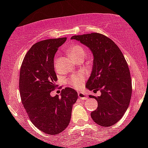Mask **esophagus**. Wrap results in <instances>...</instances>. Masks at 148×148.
Here are the masks:
<instances>
[{
  "label": "esophagus",
  "instance_id": "34e87169",
  "mask_svg": "<svg viewBox=\"0 0 148 148\" xmlns=\"http://www.w3.org/2000/svg\"><path fill=\"white\" fill-rule=\"evenodd\" d=\"M78 97L79 98L82 99H87V95L86 94L82 93V92H78Z\"/></svg>",
  "mask_w": 148,
  "mask_h": 148
}]
</instances>
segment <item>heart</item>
Listing matches in <instances>:
<instances>
[{
	"instance_id": "heart-1",
	"label": "heart",
	"mask_w": 148,
	"mask_h": 148,
	"mask_svg": "<svg viewBox=\"0 0 148 148\" xmlns=\"http://www.w3.org/2000/svg\"><path fill=\"white\" fill-rule=\"evenodd\" d=\"M70 56L73 59L75 60L78 58H84L85 56L84 49L80 45H74L70 47L68 50ZM85 80V77L83 74H77V75L73 76L69 79V86L75 88V89H79L83 85L84 82Z\"/></svg>"
}]
</instances>
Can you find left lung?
Wrapping results in <instances>:
<instances>
[{"mask_svg": "<svg viewBox=\"0 0 148 148\" xmlns=\"http://www.w3.org/2000/svg\"><path fill=\"white\" fill-rule=\"evenodd\" d=\"M71 39L86 46L93 54L92 73L86 88L94 92L99 90L101 95H89L98 102L91 117L100 126H112L122 118L130 102L132 82L126 60L115 43L102 34L74 36Z\"/></svg>", "mask_w": 148, "mask_h": 148, "instance_id": "8db88e82", "label": "left lung"}]
</instances>
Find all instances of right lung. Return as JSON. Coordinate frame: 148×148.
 Instances as JSON below:
<instances>
[{
  "label": "right lung",
  "mask_w": 148,
  "mask_h": 148,
  "mask_svg": "<svg viewBox=\"0 0 148 148\" xmlns=\"http://www.w3.org/2000/svg\"><path fill=\"white\" fill-rule=\"evenodd\" d=\"M66 40L47 39L35 44L21 67L19 89L23 107L34 126L49 135L61 133L67 127L78 98L77 92L69 87L62 89L60 97L50 95L57 81L53 58Z\"/></svg>",
  "instance_id": "right-lung-1"
}]
</instances>
